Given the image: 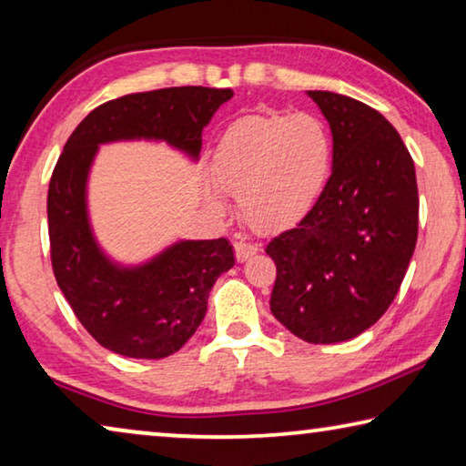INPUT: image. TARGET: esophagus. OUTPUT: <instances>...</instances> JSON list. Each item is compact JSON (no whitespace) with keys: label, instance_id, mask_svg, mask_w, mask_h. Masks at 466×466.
Listing matches in <instances>:
<instances>
[{"label":"esophagus","instance_id":"obj_1","mask_svg":"<svg viewBox=\"0 0 466 466\" xmlns=\"http://www.w3.org/2000/svg\"><path fill=\"white\" fill-rule=\"evenodd\" d=\"M234 250H236V261L244 263V261H247V258H250L252 255H255V252L258 250V247H257V244H250V242L240 240V242L234 244Z\"/></svg>","mask_w":466,"mask_h":466}]
</instances>
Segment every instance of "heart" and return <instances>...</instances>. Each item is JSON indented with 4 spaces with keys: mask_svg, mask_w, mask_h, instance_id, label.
<instances>
[{
    "mask_svg": "<svg viewBox=\"0 0 466 466\" xmlns=\"http://www.w3.org/2000/svg\"><path fill=\"white\" fill-rule=\"evenodd\" d=\"M333 136L317 115H244L226 127L211 160L205 203L224 214L236 197L258 232L286 230L319 203L333 168Z\"/></svg>",
    "mask_w": 466,
    "mask_h": 466,
    "instance_id": "1",
    "label": "heart"
}]
</instances>
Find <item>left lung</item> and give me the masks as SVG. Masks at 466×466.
Masks as SVG:
<instances>
[{
	"mask_svg": "<svg viewBox=\"0 0 466 466\" xmlns=\"http://www.w3.org/2000/svg\"><path fill=\"white\" fill-rule=\"evenodd\" d=\"M333 133V172L302 222L267 244L271 312L309 343L358 337L389 310L417 242L420 197L399 131L364 102L309 90Z\"/></svg>",
	"mask_w": 466,
	"mask_h": 466,
	"instance_id": "left-lung-1",
	"label": "left lung"
}]
</instances>
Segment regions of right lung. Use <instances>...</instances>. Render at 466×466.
I'll return each mask as SVG.
<instances>
[{
    "label": "right lung",
    "instance_id": "1",
    "mask_svg": "<svg viewBox=\"0 0 466 466\" xmlns=\"http://www.w3.org/2000/svg\"><path fill=\"white\" fill-rule=\"evenodd\" d=\"M232 96L201 86L129 94L94 108L63 147L46 195L55 279L77 320L108 351L172 356L201 325L211 288L236 261L226 238L177 240L139 263L108 255L88 205L100 146L149 141L197 162L203 129Z\"/></svg>",
    "mask_w": 466,
    "mask_h": 466
}]
</instances>
